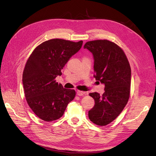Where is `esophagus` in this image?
I'll list each match as a JSON object with an SVG mask.
<instances>
[{
    "instance_id": "obj_1",
    "label": "esophagus",
    "mask_w": 156,
    "mask_h": 156,
    "mask_svg": "<svg viewBox=\"0 0 156 156\" xmlns=\"http://www.w3.org/2000/svg\"><path fill=\"white\" fill-rule=\"evenodd\" d=\"M86 94L85 92L81 91V90H77V94L78 96H82L84 95V94Z\"/></svg>"
}]
</instances>
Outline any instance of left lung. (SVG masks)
I'll list each match as a JSON object with an SVG mask.
<instances>
[{
  "label": "left lung",
  "mask_w": 156,
  "mask_h": 156,
  "mask_svg": "<svg viewBox=\"0 0 156 156\" xmlns=\"http://www.w3.org/2000/svg\"><path fill=\"white\" fill-rule=\"evenodd\" d=\"M84 49L94 57V77L105 85L102 96L90 93L95 104L88 111L89 119L98 126L110 124L123 111L128 101L131 86V68L126 56L119 45L107 40L87 42Z\"/></svg>",
  "instance_id": "1"
}]
</instances>
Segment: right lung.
I'll use <instances>...</instances> for the list:
<instances>
[{
	"instance_id": "right-lung-1",
	"label": "right lung",
	"mask_w": 156,
	"mask_h": 156,
	"mask_svg": "<svg viewBox=\"0 0 156 156\" xmlns=\"http://www.w3.org/2000/svg\"><path fill=\"white\" fill-rule=\"evenodd\" d=\"M83 41L52 39L39 45L28 59L23 73L27 101L35 115L46 122L60 119L75 96L55 78L62 75L69 58L81 48Z\"/></svg>"
}]
</instances>
